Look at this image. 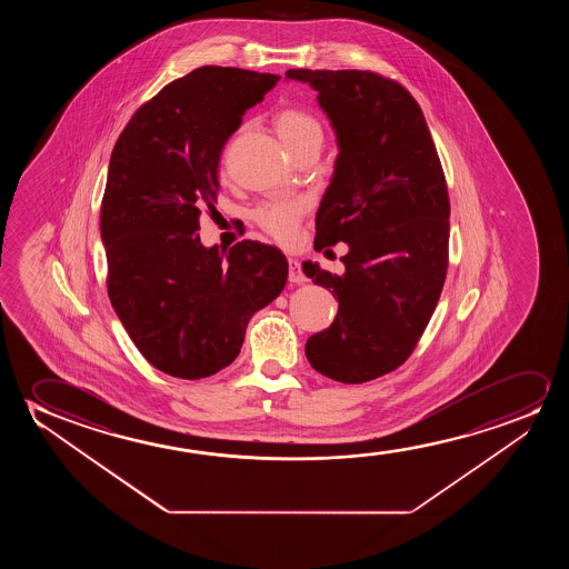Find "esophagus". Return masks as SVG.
<instances>
[{
	"mask_svg": "<svg viewBox=\"0 0 569 569\" xmlns=\"http://www.w3.org/2000/svg\"><path fill=\"white\" fill-rule=\"evenodd\" d=\"M289 281H293V283H305L307 281V276H305L301 264L296 258H289Z\"/></svg>",
	"mask_w": 569,
	"mask_h": 569,
	"instance_id": "obj_1",
	"label": "esophagus"
}]
</instances>
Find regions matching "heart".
Wrapping results in <instances>:
<instances>
[{
  "label": "heart",
  "instance_id": "1",
  "mask_svg": "<svg viewBox=\"0 0 569 569\" xmlns=\"http://www.w3.org/2000/svg\"><path fill=\"white\" fill-rule=\"evenodd\" d=\"M273 128L291 156L309 148H320L322 126L319 120L301 109H281L273 117ZM305 202L296 198H278L260 203L252 218L258 227L278 242H289L297 233L303 218Z\"/></svg>",
  "mask_w": 569,
  "mask_h": 569
}]
</instances>
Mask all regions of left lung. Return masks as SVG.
I'll return each mask as SVG.
<instances>
[{"mask_svg":"<svg viewBox=\"0 0 569 569\" xmlns=\"http://www.w3.org/2000/svg\"><path fill=\"white\" fill-rule=\"evenodd\" d=\"M319 93L340 153L317 211L315 250L346 242L342 276L305 262L338 299L336 319L305 343L335 381L395 371L428 327L449 264V194L420 104L373 71L289 70Z\"/></svg>","mask_w":569,"mask_h":569,"instance_id":"left-lung-1","label":"left lung"}]
</instances>
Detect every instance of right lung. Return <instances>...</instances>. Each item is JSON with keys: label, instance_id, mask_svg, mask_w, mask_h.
<instances>
[{"label": "right lung", "instance_id": "obj_1", "mask_svg": "<svg viewBox=\"0 0 569 569\" xmlns=\"http://www.w3.org/2000/svg\"><path fill=\"white\" fill-rule=\"evenodd\" d=\"M280 76L202 66L136 110L110 156L101 203L110 303L141 356L179 379L233 363L250 317L280 296L288 260L257 241L200 242L219 157Z\"/></svg>", "mask_w": 569, "mask_h": 569}]
</instances>
